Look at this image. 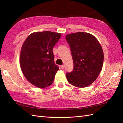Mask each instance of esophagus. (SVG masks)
Wrapping results in <instances>:
<instances>
[{
	"mask_svg": "<svg viewBox=\"0 0 123 123\" xmlns=\"http://www.w3.org/2000/svg\"><path fill=\"white\" fill-rule=\"evenodd\" d=\"M61 68L62 69H64V68H65V66L63 65H62V66H61Z\"/></svg>",
	"mask_w": 123,
	"mask_h": 123,
	"instance_id": "34e87169",
	"label": "esophagus"
}]
</instances>
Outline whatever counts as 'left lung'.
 Returning <instances> with one entry per match:
<instances>
[{"mask_svg": "<svg viewBox=\"0 0 123 123\" xmlns=\"http://www.w3.org/2000/svg\"><path fill=\"white\" fill-rule=\"evenodd\" d=\"M70 48L74 68L66 73L69 84L80 88L86 87L97 79L103 67L102 48L95 37L89 33L77 32L66 36Z\"/></svg>", "mask_w": 123, "mask_h": 123, "instance_id": "1", "label": "left lung"}]
</instances>
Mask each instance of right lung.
I'll return each instance as SVG.
<instances>
[{
	"label": "right lung",
	"mask_w": 123,
	"mask_h": 123,
	"mask_svg": "<svg viewBox=\"0 0 123 123\" xmlns=\"http://www.w3.org/2000/svg\"><path fill=\"white\" fill-rule=\"evenodd\" d=\"M61 33L50 31L34 32L26 38L21 47L20 64L30 83L40 88L50 86L59 70L54 62L53 47Z\"/></svg>",
	"instance_id": "obj_1"
}]
</instances>
